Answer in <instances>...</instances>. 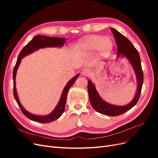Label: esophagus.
Returning <instances> with one entry per match:
<instances>
[{
    "label": "esophagus",
    "mask_w": 158,
    "mask_h": 158,
    "mask_svg": "<svg viewBox=\"0 0 158 158\" xmlns=\"http://www.w3.org/2000/svg\"><path fill=\"white\" fill-rule=\"evenodd\" d=\"M83 76H89V70L88 69H84L81 73Z\"/></svg>",
    "instance_id": "esophagus-1"
}]
</instances>
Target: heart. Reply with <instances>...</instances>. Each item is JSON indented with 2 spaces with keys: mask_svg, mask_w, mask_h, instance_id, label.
Masks as SVG:
<instances>
[{
  "mask_svg": "<svg viewBox=\"0 0 158 158\" xmlns=\"http://www.w3.org/2000/svg\"><path fill=\"white\" fill-rule=\"evenodd\" d=\"M80 46L82 49L88 52L98 49L99 56L105 57L112 51L113 44L111 40L109 37L105 38L102 35H93L88 36L81 41Z\"/></svg>",
  "mask_w": 158,
  "mask_h": 158,
  "instance_id": "heart-1",
  "label": "heart"
}]
</instances>
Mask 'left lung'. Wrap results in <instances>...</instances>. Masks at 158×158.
<instances>
[{
    "mask_svg": "<svg viewBox=\"0 0 158 158\" xmlns=\"http://www.w3.org/2000/svg\"><path fill=\"white\" fill-rule=\"evenodd\" d=\"M111 31L116 40V44L118 47L117 57L118 58L121 56V57L125 56L131 63L135 72L138 84L136 95L132 102L127 106H117L103 101L102 98L99 96L95 85L91 80H88V90L89 102L94 109L99 113L106 114V115L118 116L119 114L128 111L137 103L140 98L143 81H144V76H143L140 57L138 51L125 36L114 30V28H111Z\"/></svg>",
    "mask_w": 158,
    "mask_h": 158,
    "instance_id": "1",
    "label": "left lung"
}]
</instances>
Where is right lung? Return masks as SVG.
<instances>
[{"mask_svg":"<svg viewBox=\"0 0 158 158\" xmlns=\"http://www.w3.org/2000/svg\"><path fill=\"white\" fill-rule=\"evenodd\" d=\"M65 42H66L65 38L51 37H47L44 35H37L33 37V40L30 41L24 47H23L22 50L21 51V52H20V54L18 55L16 65L14 66V70H13L14 96L23 114L31 121L41 123H48L53 121H55L56 119H58L64 111L66 96H67L68 91L72 85H73V84L75 82L76 80L78 78L79 74H78L77 75H76L73 78H72L69 82L66 84L63 91V93H62L59 102L53 111H52L49 114H48V115L39 116V115H35V114H33L27 111L23 107L20 101H19L17 92H16V82H15L16 72H17L18 66L21 63L22 59L25 56L31 53V52H33V51H35L40 48H44V47H62L63 46V45L65 44Z\"/></svg>","mask_w":158,"mask_h":158,"instance_id":"add662e5","label":"right lung"}]
</instances>
